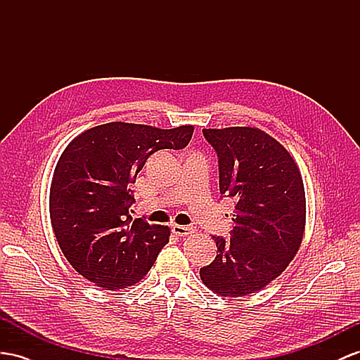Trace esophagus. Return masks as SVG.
<instances>
[{
    "label": "esophagus",
    "mask_w": 360,
    "mask_h": 360,
    "mask_svg": "<svg viewBox=\"0 0 360 360\" xmlns=\"http://www.w3.org/2000/svg\"><path fill=\"white\" fill-rule=\"evenodd\" d=\"M172 233H173L174 236H178V237H186V236H188V234L193 233V228L184 226V225H173V226H172Z\"/></svg>",
    "instance_id": "obj_1"
}]
</instances>
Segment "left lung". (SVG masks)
Instances as JSON below:
<instances>
[{
	"instance_id": "obj_1",
	"label": "left lung",
	"mask_w": 360,
	"mask_h": 360,
	"mask_svg": "<svg viewBox=\"0 0 360 360\" xmlns=\"http://www.w3.org/2000/svg\"><path fill=\"white\" fill-rule=\"evenodd\" d=\"M217 153L220 195L234 199L229 240L213 236L217 255L200 280L222 297L263 289L293 260L306 225V195L290 153L255 127L204 129Z\"/></svg>"
}]
</instances>
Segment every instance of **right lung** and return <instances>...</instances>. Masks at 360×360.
Wrapping results in <instances>:
<instances>
[{"mask_svg":"<svg viewBox=\"0 0 360 360\" xmlns=\"http://www.w3.org/2000/svg\"><path fill=\"white\" fill-rule=\"evenodd\" d=\"M191 135L193 126L114 122L88 129L63 150L50 188L51 226L63 255L88 281L118 290L150 271L170 229L132 220L131 186L152 153L184 149Z\"/></svg>","mask_w":360,"mask_h":360,"instance_id":"1","label":"right lung"}]
</instances>
